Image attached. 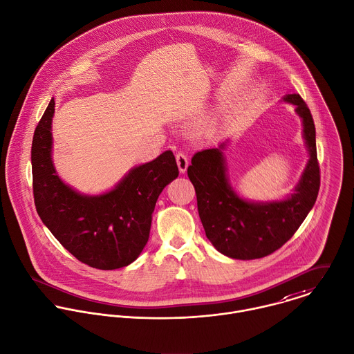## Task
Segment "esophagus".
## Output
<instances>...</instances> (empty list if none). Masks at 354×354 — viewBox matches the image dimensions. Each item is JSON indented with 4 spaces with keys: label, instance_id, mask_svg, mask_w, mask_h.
Listing matches in <instances>:
<instances>
[{
    "label": "esophagus",
    "instance_id": "1",
    "mask_svg": "<svg viewBox=\"0 0 354 354\" xmlns=\"http://www.w3.org/2000/svg\"><path fill=\"white\" fill-rule=\"evenodd\" d=\"M176 160H177V166H178V170L180 173H185L187 169H188V165H189V159L187 156L185 152L180 151L176 153Z\"/></svg>",
    "mask_w": 354,
    "mask_h": 354
}]
</instances>
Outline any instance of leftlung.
Here are the masks:
<instances>
[{"label": "left lung", "mask_w": 354, "mask_h": 354, "mask_svg": "<svg viewBox=\"0 0 354 354\" xmlns=\"http://www.w3.org/2000/svg\"><path fill=\"white\" fill-rule=\"evenodd\" d=\"M284 102L294 104L297 114L302 118L304 138L310 156L290 198L269 203L239 198L227 176L223 153L225 142L218 148L196 152L188 167L206 236L227 257L255 259L274 252L297 232L317 199L320 167L315 122L299 95H287Z\"/></svg>", "instance_id": "1"}]
</instances>
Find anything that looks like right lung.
Masks as SVG:
<instances>
[{"label": "right lung", "instance_id": "right-lung-1", "mask_svg": "<svg viewBox=\"0 0 354 354\" xmlns=\"http://www.w3.org/2000/svg\"><path fill=\"white\" fill-rule=\"evenodd\" d=\"M55 100L35 127L31 145L32 194L38 216L78 261L103 270L131 263L148 241L152 213L163 188L178 176L171 151L131 169L118 185L97 196L66 185L52 162Z\"/></svg>", "mask_w": 354, "mask_h": 354}]
</instances>
